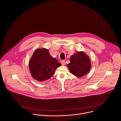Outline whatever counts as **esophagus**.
<instances>
[{"label": "esophagus", "instance_id": "obj_1", "mask_svg": "<svg viewBox=\"0 0 121 121\" xmlns=\"http://www.w3.org/2000/svg\"><path fill=\"white\" fill-rule=\"evenodd\" d=\"M61 64L62 65H65V64H66L65 61H64V60H62V61H61Z\"/></svg>", "mask_w": 121, "mask_h": 121}]
</instances>
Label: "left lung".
<instances>
[{"label": "left lung", "instance_id": "8db88e82", "mask_svg": "<svg viewBox=\"0 0 121 121\" xmlns=\"http://www.w3.org/2000/svg\"><path fill=\"white\" fill-rule=\"evenodd\" d=\"M68 67L74 76L78 77L83 76L90 70V58L84 52H76L71 56Z\"/></svg>", "mask_w": 121, "mask_h": 121}]
</instances>
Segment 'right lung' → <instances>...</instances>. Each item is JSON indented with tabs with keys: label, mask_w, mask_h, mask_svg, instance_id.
I'll return each instance as SVG.
<instances>
[{
	"label": "right lung",
	"mask_w": 121,
	"mask_h": 121,
	"mask_svg": "<svg viewBox=\"0 0 121 121\" xmlns=\"http://www.w3.org/2000/svg\"><path fill=\"white\" fill-rule=\"evenodd\" d=\"M61 65L60 63L52 58L48 50L45 48L37 49L29 62V70L32 77L39 82L50 78L56 69Z\"/></svg>",
	"instance_id": "1"
}]
</instances>
